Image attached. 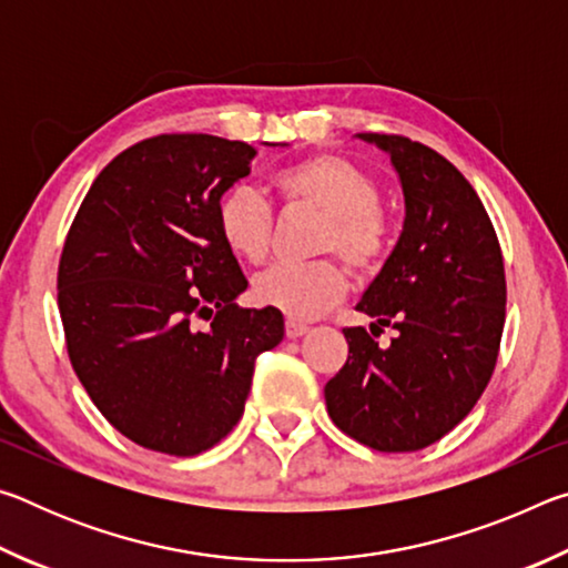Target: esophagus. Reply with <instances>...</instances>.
I'll list each match as a JSON object with an SVG mask.
<instances>
[{
	"label": "esophagus",
	"mask_w": 568,
	"mask_h": 568,
	"mask_svg": "<svg viewBox=\"0 0 568 568\" xmlns=\"http://www.w3.org/2000/svg\"><path fill=\"white\" fill-rule=\"evenodd\" d=\"M305 333H307V325L305 323L293 321V318L285 321V335H287V338H301V335H305Z\"/></svg>",
	"instance_id": "esophagus-1"
}]
</instances>
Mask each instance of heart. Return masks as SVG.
Listing matches in <instances>:
<instances>
[{
    "label": "heart",
    "instance_id": "obj_1",
    "mask_svg": "<svg viewBox=\"0 0 568 568\" xmlns=\"http://www.w3.org/2000/svg\"><path fill=\"white\" fill-rule=\"evenodd\" d=\"M273 190L285 205H305L325 215L318 250H335L355 271H371L388 247V217L378 205V185L368 172L341 155H311L275 172ZM215 223L223 243L243 261L261 265L273 243V207L261 192L235 185L220 195ZM338 261L277 263L255 277V301L307 321L345 295Z\"/></svg>",
    "mask_w": 568,
    "mask_h": 568
}]
</instances>
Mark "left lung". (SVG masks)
Segmentation results:
<instances>
[{
    "instance_id": "left-lung-1",
    "label": "left lung",
    "mask_w": 568,
    "mask_h": 568,
    "mask_svg": "<svg viewBox=\"0 0 568 568\" xmlns=\"http://www.w3.org/2000/svg\"><path fill=\"white\" fill-rule=\"evenodd\" d=\"M390 155L406 220L398 245L355 305L393 324L378 349L365 328H343L348 361L325 383L343 434L383 454L418 450L454 430L494 376L506 321V275L484 203L450 162L403 134L361 132Z\"/></svg>"
}]
</instances>
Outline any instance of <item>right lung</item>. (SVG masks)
Masks as SVG:
<instances>
[{
  "mask_svg": "<svg viewBox=\"0 0 568 568\" xmlns=\"http://www.w3.org/2000/svg\"><path fill=\"white\" fill-rule=\"evenodd\" d=\"M253 158L215 134L142 140L100 172L67 233V353L102 416L142 448L197 456L220 444L243 416L255 358L283 341L281 311L235 305L247 281L215 223Z\"/></svg>",
  "mask_w": 568,
  "mask_h": 568,
  "instance_id": "obj_1",
  "label": "right lung"
}]
</instances>
